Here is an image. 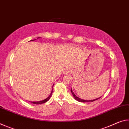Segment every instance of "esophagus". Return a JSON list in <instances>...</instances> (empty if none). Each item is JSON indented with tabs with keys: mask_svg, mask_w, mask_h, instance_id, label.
I'll return each mask as SVG.
<instances>
[{
	"mask_svg": "<svg viewBox=\"0 0 129 129\" xmlns=\"http://www.w3.org/2000/svg\"><path fill=\"white\" fill-rule=\"evenodd\" d=\"M71 69L67 68V69H66L64 71V72H63V74H64V75L68 74H69L70 72H71Z\"/></svg>",
	"mask_w": 129,
	"mask_h": 129,
	"instance_id": "obj_1",
	"label": "esophagus"
}]
</instances>
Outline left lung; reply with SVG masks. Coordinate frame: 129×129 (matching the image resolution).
I'll use <instances>...</instances> for the list:
<instances>
[{"label": "left lung", "instance_id": "8db88e82", "mask_svg": "<svg viewBox=\"0 0 129 129\" xmlns=\"http://www.w3.org/2000/svg\"><path fill=\"white\" fill-rule=\"evenodd\" d=\"M71 93H72V94H73V96H74V99L75 100H76V101H78V102H93V101H96V100H98V99H100V98H101V96H100V97H99V98H96V99H94V100H83V99H81V98H79V97H78L77 95H76L74 93V92L73 91V90H72V88H71Z\"/></svg>", "mask_w": 129, "mask_h": 129}]
</instances>
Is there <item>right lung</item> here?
<instances>
[{"label":"right lung","instance_id":"right-lung-1","mask_svg":"<svg viewBox=\"0 0 129 129\" xmlns=\"http://www.w3.org/2000/svg\"><path fill=\"white\" fill-rule=\"evenodd\" d=\"M40 38H41V37H38L37 39ZM35 40H36V39L33 40V41H35ZM52 90H53V85H52V87L51 92L50 94L49 95H48V96L47 97V98H46V99H45V100H42V101H37V102H36V101H35V102H31H31L34 103V104L39 105V104H42V103H45V102H47V101L50 99L51 96H52Z\"/></svg>","mask_w":129,"mask_h":129}]
</instances>
